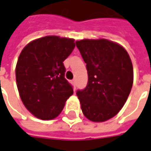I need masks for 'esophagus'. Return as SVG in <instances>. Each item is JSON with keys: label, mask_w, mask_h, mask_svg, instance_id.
I'll return each mask as SVG.
<instances>
[{"label": "esophagus", "mask_w": 151, "mask_h": 151, "mask_svg": "<svg viewBox=\"0 0 151 151\" xmlns=\"http://www.w3.org/2000/svg\"><path fill=\"white\" fill-rule=\"evenodd\" d=\"M71 83H72V85L73 86V88H76V80L75 79L72 80Z\"/></svg>", "instance_id": "esophagus-1"}]
</instances>
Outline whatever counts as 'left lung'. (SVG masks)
<instances>
[{"label":"left lung","mask_w":151,"mask_h":151,"mask_svg":"<svg viewBox=\"0 0 151 151\" xmlns=\"http://www.w3.org/2000/svg\"><path fill=\"white\" fill-rule=\"evenodd\" d=\"M76 46L88 75L87 87L77 92L82 111L92 122H106L118 113L131 93V58L122 46L105 39H84L76 41Z\"/></svg>","instance_id":"obj_1"}]
</instances>
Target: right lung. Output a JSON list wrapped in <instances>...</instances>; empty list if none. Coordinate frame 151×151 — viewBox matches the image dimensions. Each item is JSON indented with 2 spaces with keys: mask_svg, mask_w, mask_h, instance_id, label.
Here are the masks:
<instances>
[{
  "mask_svg": "<svg viewBox=\"0 0 151 151\" xmlns=\"http://www.w3.org/2000/svg\"><path fill=\"white\" fill-rule=\"evenodd\" d=\"M74 47L73 39L49 35L29 42L19 54L17 88L24 106L37 118L57 117L73 95V87L64 78L63 61Z\"/></svg>",
  "mask_w": 151,
  "mask_h": 151,
  "instance_id": "1",
  "label": "right lung"
}]
</instances>
